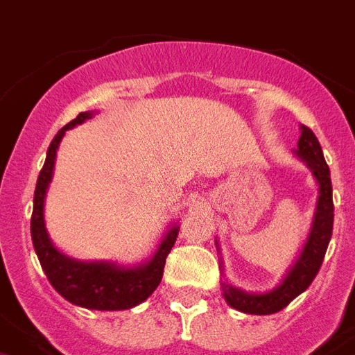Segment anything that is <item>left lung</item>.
<instances>
[{
	"label": "left lung",
	"instance_id": "obj_1",
	"mask_svg": "<svg viewBox=\"0 0 355 355\" xmlns=\"http://www.w3.org/2000/svg\"><path fill=\"white\" fill-rule=\"evenodd\" d=\"M299 149L295 151L301 160L308 164V168L313 171V177L319 182V202L315 218H313L312 232L308 237L301 257L297 259L292 272L288 273L279 288L264 295L255 293H244L237 288L224 284V299L232 308L239 312L252 313V315H270L282 308H286L299 293L306 290L318 275L319 268L322 264L324 253H327L328 243L332 237L334 226V200H332V180H330V169L322 157L321 144L313 131L306 125L301 128V138H299Z\"/></svg>",
	"mask_w": 355,
	"mask_h": 355
}]
</instances>
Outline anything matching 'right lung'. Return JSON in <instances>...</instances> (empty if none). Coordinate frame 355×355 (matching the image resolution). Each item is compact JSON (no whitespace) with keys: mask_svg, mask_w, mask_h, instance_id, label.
<instances>
[{"mask_svg":"<svg viewBox=\"0 0 355 355\" xmlns=\"http://www.w3.org/2000/svg\"><path fill=\"white\" fill-rule=\"evenodd\" d=\"M91 118V112H80L73 122L63 125L47 149V158L42 171L37 175L36 191H34V209L31 217V233L36 255L43 272L62 297L78 306L91 310H128L137 306L151 295L162 281L166 257L177 241L178 227H173L166 235L155 257L135 270H123L107 262H78L65 257L53 246L43 223V200L47 186L53 178L56 149L62 142L65 131L76 123Z\"/></svg>","mask_w":355,"mask_h":355,"instance_id":"right-lung-1","label":"right lung"}]
</instances>
